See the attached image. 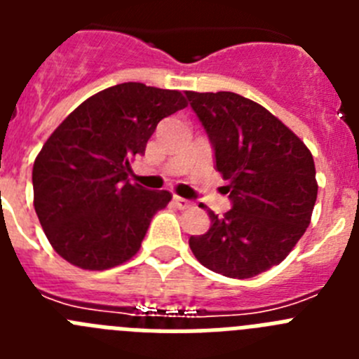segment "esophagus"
<instances>
[{
    "label": "esophagus",
    "mask_w": 359,
    "mask_h": 359,
    "mask_svg": "<svg viewBox=\"0 0 359 359\" xmlns=\"http://www.w3.org/2000/svg\"><path fill=\"white\" fill-rule=\"evenodd\" d=\"M172 203H174V207L180 208V210H187V208H190V207H192V205H194V203L189 201V199L177 198V196L172 199Z\"/></svg>",
    "instance_id": "obj_1"
}]
</instances>
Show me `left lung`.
Instances as JSON below:
<instances>
[{
  "instance_id": "left-lung-1",
  "label": "left lung",
  "mask_w": 359,
  "mask_h": 359,
  "mask_svg": "<svg viewBox=\"0 0 359 359\" xmlns=\"http://www.w3.org/2000/svg\"><path fill=\"white\" fill-rule=\"evenodd\" d=\"M228 180L231 208L208 212L207 233L190 237L205 268L250 278L280 264L311 223L318 185L313 154L261 104L231 91H185ZM205 208V207H203Z\"/></svg>"
}]
</instances>
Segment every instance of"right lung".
I'll list each match as a JSON object with an SVG mask.
<instances>
[{
	"label": "right lung",
	"instance_id": "right-lung-1",
	"mask_svg": "<svg viewBox=\"0 0 359 359\" xmlns=\"http://www.w3.org/2000/svg\"><path fill=\"white\" fill-rule=\"evenodd\" d=\"M187 107L176 90L123 82L73 109L34 161V207L59 255L82 269H109L142 246L167 190L129 183L131 160L165 116Z\"/></svg>",
	"mask_w": 359,
	"mask_h": 359
}]
</instances>
